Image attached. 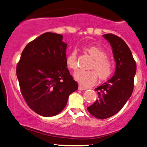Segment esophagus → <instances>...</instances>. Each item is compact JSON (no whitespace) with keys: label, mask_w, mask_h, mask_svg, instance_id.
Segmentation results:
<instances>
[{"label":"esophagus","mask_w":147,"mask_h":147,"mask_svg":"<svg viewBox=\"0 0 147 147\" xmlns=\"http://www.w3.org/2000/svg\"><path fill=\"white\" fill-rule=\"evenodd\" d=\"M86 89H87V88H85V87H83V86H82L80 85L78 86V90H86Z\"/></svg>","instance_id":"esophagus-1"}]
</instances>
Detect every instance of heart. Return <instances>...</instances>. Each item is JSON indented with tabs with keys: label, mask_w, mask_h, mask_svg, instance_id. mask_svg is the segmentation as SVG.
Returning <instances> with one entry per match:
<instances>
[{
	"label": "heart",
	"mask_w": 147,
	"mask_h": 147,
	"mask_svg": "<svg viewBox=\"0 0 147 147\" xmlns=\"http://www.w3.org/2000/svg\"><path fill=\"white\" fill-rule=\"evenodd\" d=\"M84 51L93 58L89 69L93 71H78L74 74L75 80L80 85L88 87L94 85L97 81V75L100 80L110 77L114 70L113 60L107 56L106 52L100 47L88 46L84 47ZM66 64L69 69L76 71L77 69V53L73 51L67 56Z\"/></svg>",
	"instance_id": "obj_1"
}]
</instances>
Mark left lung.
Returning a JSON list of instances; mask_svg holds the SVG:
<instances>
[{
  "label": "left lung",
  "instance_id": "obj_1",
  "mask_svg": "<svg viewBox=\"0 0 147 147\" xmlns=\"http://www.w3.org/2000/svg\"><path fill=\"white\" fill-rule=\"evenodd\" d=\"M110 42L116 61L115 75L95 88L98 99L87 110L96 119L109 118L120 111L131 97L134 88L136 62L126 42L113 34L102 35Z\"/></svg>",
  "mask_w": 147,
  "mask_h": 147
}]
</instances>
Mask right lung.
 <instances>
[{"label": "right lung", "mask_w": 147, "mask_h": 147, "mask_svg": "<svg viewBox=\"0 0 147 147\" xmlns=\"http://www.w3.org/2000/svg\"><path fill=\"white\" fill-rule=\"evenodd\" d=\"M60 34L45 32L30 42L16 66L21 94L37 114L53 117L61 113L78 84L66 64L67 43Z\"/></svg>", "instance_id": "1"}]
</instances>
